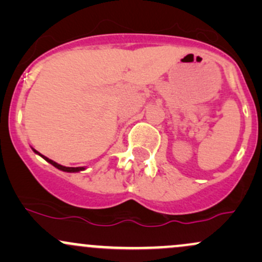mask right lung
Returning <instances> with one entry per match:
<instances>
[{"label":"right lung","instance_id":"obj_1","mask_svg":"<svg viewBox=\"0 0 262 262\" xmlns=\"http://www.w3.org/2000/svg\"><path fill=\"white\" fill-rule=\"evenodd\" d=\"M33 150H34V149H33ZM34 152H37V154H39L37 150H34ZM39 155H40V154H39ZM40 156L44 159V160H47L48 162H49V164H52L53 166H55L56 169H59V170H61V171H66V172H77V171H82L83 169H85V167H66V166H62V165H59L58 162H55V161L50 160V159H48L47 156H44V155H40Z\"/></svg>","mask_w":262,"mask_h":262}]
</instances>
